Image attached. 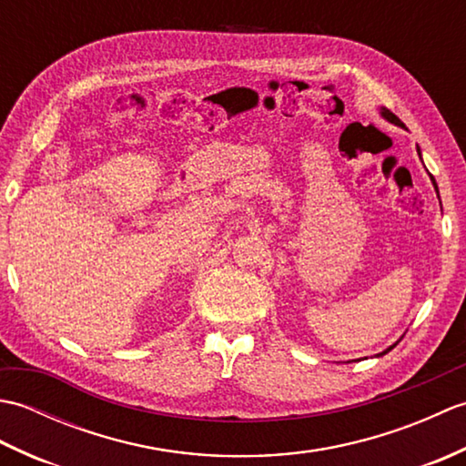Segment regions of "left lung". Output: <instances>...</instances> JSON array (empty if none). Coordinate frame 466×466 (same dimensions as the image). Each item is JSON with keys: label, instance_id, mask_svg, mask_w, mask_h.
I'll list each match as a JSON object with an SVG mask.
<instances>
[{"label": "left lung", "instance_id": "left-lung-1", "mask_svg": "<svg viewBox=\"0 0 466 466\" xmlns=\"http://www.w3.org/2000/svg\"><path fill=\"white\" fill-rule=\"evenodd\" d=\"M380 114H382V117H384V120H389L390 124H397V126H400V127H404V124L399 120V117L397 116H394L390 110H386V107H380ZM417 150H419V147H417ZM419 156H420V150H419ZM432 182H434V177H432ZM434 187H437V186H434ZM394 349V344L392 346H389V349H386L384 352H380L379 356H382V354H386V352H390Z\"/></svg>", "mask_w": 466, "mask_h": 466}]
</instances>
